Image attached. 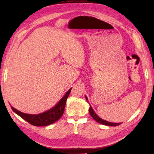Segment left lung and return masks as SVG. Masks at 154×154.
<instances>
[{
  "instance_id": "1",
  "label": "left lung",
  "mask_w": 154,
  "mask_h": 154,
  "mask_svg": "<svg viewBox=\"0 0 154 154\" xmlns=\"http://www.w3.org/2000/svg\"><path fill=\"white\" fill-rule=\"evenodd\" d=\"M86 99L88 101V98L86 96ZM89 112L91 115V116L93 117V118L98 123H100L101 124L105 125H109V126H116V125H119V124H121V123H113V122H110L106 121L105 120H103V119L100 118L94 111V110L93 109V108L91 107V106H90L89 109Z\"/></svg>"
}]
</instances>
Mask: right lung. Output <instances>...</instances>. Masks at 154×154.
Instances as JSON below:
<instances>
[{"instance_id": "1", "label": "right lung", "mask_w": 154, "mask_h": 154, "mask_svg": "<svg viewBox=\"0 0 154 154\" xmlns=\"http://www.w3.org/2000/svg\"><path fill=\"white\" fill-rule=\"evenodd\" d=\"M72 88L69 89L58 103L50 110L39 114H29L22 112L12 107V109L26 122L35 126H46L57 121L65 111L66 99Z\"/></svg>"}]
</instances>
